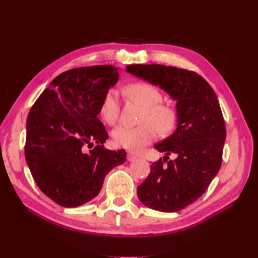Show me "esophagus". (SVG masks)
I'll return each instance as SVG.
<instances>
[{"instance_id":"1","label":"esophagus","mask_w":258,"mask_h":258,"mask_svg":"<svg viewBox=\"0 0 258 258\" xmlns=\"http://www.w3.org/2000/svg\"><path fill=\"white\" fill-rule=\"evenodd\" d=\"M127 159H128L129 161H134V160L137 159V156H136L134 153H128V154H127Z\"/></svg>"}]
</instances>
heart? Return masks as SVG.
<instances>
[{
  "mask_svg": "<svg viewBox=\"0 0 258 258\" xmlns=\"http://www.w3.org/2000/svg\"><path fill=\"white\" fill-rule=\"evenodd\" d=\"M127 97L143 106L137 127L120 126L113 131V140L116 145L137 152L157 138L158 130L168 134L175 126L177 114L174 106L161 102L162 95L155 86L137 82L129 84L126 89ZM100 117L107 124L114 126L119 117L118 95L114 89L107 90L101 100L99 108Z\"/></svg>",
  "mask_w": 258,
  "mask_h": 258,
  "instance_id": "b5f03b06",
  "label": "heart"
}]
</instances>
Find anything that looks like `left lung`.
<instances>
[{"instance_id":"1","label":"left lung","mask_w":258,"mask_h":258,"mask_svg":"<svg viewBox=\"0 0 258 258\" xmlns=\"http://www.w3.org/2000/svg\"><path fill=\"white\" fill-rule=\"evenodd\" d=\"M126 71L159 86L176 101L177 128L155 148L165 152L138 186L146 207L177 212L205 194L220 171L226 126L214 90L194 71L162 64H130ZM174 153L177 158L170 161Z\"/></svg>"}]
</instances>
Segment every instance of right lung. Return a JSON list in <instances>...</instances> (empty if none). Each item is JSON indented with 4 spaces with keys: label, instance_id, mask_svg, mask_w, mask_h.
Returning a JSON list of instances; mask_svg holds the SVG:
<instances>
[{
    "label": "right lung",
    "instance_id": "right-lung-1",
    "mask_svg": "<svg viewBox=\"0 0 258 258\" xmlns=\"http://www.w3.org/2000/svg\"><path fill=\"white\" fill-rule=\"evenodd\" d=\"M113 66L68 70L31 107L25 155L36 185L59 206L75 208L98 196L106 173L126 161V151L102 145L98 118L104 93L118 81ZM86 147H93L89 152Z\"/></svg>",
    "mask_w": 258,
    "mask_h": 258
}]
</instances>
